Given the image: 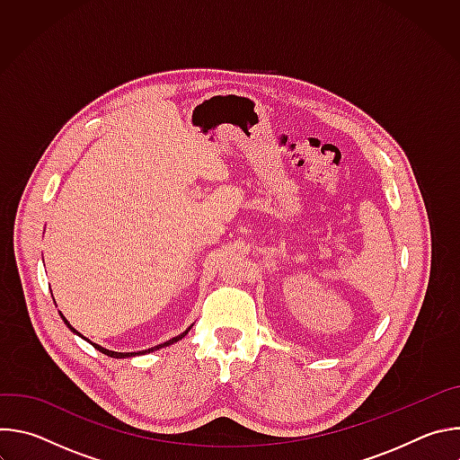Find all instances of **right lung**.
<instances>
[{"label": "right lung", "mask_w": 460, "mask_h": 460, "mask_svg": "<svg viewBox=\"0 0 460 460\" xmlns=\"http://www.w3.org/2000/svg\"><path fill=\"white\" fill-rule=\"evenodd\" d=\"M59 316L63 318V322H65V325H67L69 327V330L73 332V333H76V335H80L76 330H75V327L69 323V320L67 318H65L61 313H59ZM189 330H190V325L187 327V330L181 333V335H178V337H174V339H171V341H167V342H164V344H158V346H155V348H149V349H146V351H135V353H118V351H109V349H105V348H102V346H98V344H94V342H91V341H87L84 335H80L82 339H85L87 342H91L98 351H102L103 355H107V357H112V358H125V357H135V355H146V353H151V351H156V349H162V348H165V346H171V344H174V342H178V341H181L187 333H189Z\"/></svg>", "instance_id": "right-lung-1"}]
</instances>
